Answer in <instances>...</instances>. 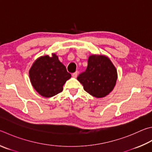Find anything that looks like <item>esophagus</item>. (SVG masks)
I'll return each instance as SVG.
<instances>
[{"mask_svg":"<svg viewBox=\"0 0 152 152\" xmlns=\"http://www.w3.org/2000/svg\"><path fill=\"white\" fill-rule=\"evenodd\" d=\"M72 76L73 78H76L77 76H78V72H74V73H73L72 74Z\"/></svg>","mask_w":152,"mask_h":152,"instance_id":"esophagus-1","label":"esophagus"}]
</instances>
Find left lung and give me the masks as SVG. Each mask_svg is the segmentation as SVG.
Returning <instances> with one entry per match:
<instances>
[{"instance_id":"obj_1","label":"left lung","mask_w":152,"mask_h":152,"mask_svg":"<svg viewBox=\"0 0 152 152\" xmlns=\"http://www.w3.org/2000/svg\"><path fill=\"white\" fill-rule=\"evenodd\" d=\"M117 78V70L110 59L99 54L90 55L86 70L77 78L86 92L97 98L108 95L114 89Z\"/></svg>"}]
</instances>
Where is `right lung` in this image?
Listing matches in <instances>:
<instances>
[{
	"label": "right lung",
	"mask_w": 152,
	"mask_h": 152,
	"mask_svg": "<svg viewBox=\"0 0 152 152\" xmlns=\"http://www.w3.org/2000/svg\"><path fill=\"white\" fill-rule=\"evenodd\" d=\"M30 82L43 97L50 98L61 92L63 86L71 78L65 66L54 53L42 56L35 60L29 70Z\"/></svg>",
	"instance_id": "right-lung-1"
}]
</instances>
